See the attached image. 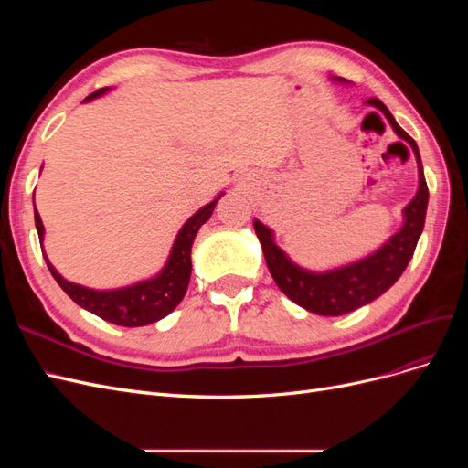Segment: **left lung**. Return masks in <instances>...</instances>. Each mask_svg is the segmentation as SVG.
I'll return each mask as SVG.
<instances>
[{
    "instance_id": "left-lung-1",
    "label": "left lung",
    "mask_w": 468,
    "mask_h": 468,
    "mask_svg": "<svg viewBox=\"0 0 468 468\" xmlns=\"http://www.w3.org/2000/svg\"><path fill=\"white\" fill-rule=\"evenodd\" d=\"M367 103L385 112L394 133L414 148L420 172V189L410 205L404 208V226L396 232L388 242L371 253L369 258L356 261L346 267L334 269L325 273H310L294 265L279 246L273 242V232L263 226L260 220L253 222V229L261 242L263 256L269 267V273L275 279L277 287L285 292L292 303L310 310L320 316H342L359 306L369 304L388 291L396 279H399L410 260L414 256L416 244L423 230L428 210V183L423 177V167L420 160V152L402 126L394 121L390 111L378 99H367Z\"/></svg>"
}]
</instances>
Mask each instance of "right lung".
I'll use <instances>...</instances> for the list:
<instances>
[{
    "instance_id": "1",
    "label": "right lung",
    "mask_w": 468,
    "mask_h": 468,
    "mask_svg": "<svg viewBox=\"0 0 468 468\" xmlns=\"http://www.w3.org/2000/svg\"><path fill=\"white\" fill-rule=\"evenodd\" d=\"M105 91L107 88L97 90L88 99H93ZM218 199L205 205L201 210H197L195 215L183 224V229L176 238V244L172 248V253H169L165 267L162 269V273L154 279L136 282L133 287H124L117 291L86 289L81 285H76V282L62 279V275L56 271V269L50 265V261L45 258L47 265L56 282L64 289V292L69 296V299H72L76 304H80L81 308L90 310V313H93L95 316L103 318L111 324L126 325V328H136V325L158 322L172 313L187 292L189 277H191L193 239H195V234L199 232L201 226L210 218ZM35 224H37L38 238L42 239L45 226H42L37 208H35Z\"/></svg>"
}]
</instances>
